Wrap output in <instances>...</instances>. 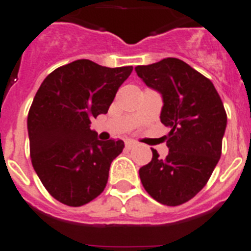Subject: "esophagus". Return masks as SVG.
Segmentation results:
<instances>
[{
	"instance_id": "1",
	"label": "esophagus",
	"mask_w": 251,
	"mask_h": 251,
	"mask_svg": "<svg viewBox=\"0 0 251 251\" xmlns=\"http://www.w3.org/2000/svg\"><path fill=\"white\" fill-rule=\"evenodd\" d=\"M125 145L127 149H131V148H134V147H136V145H138V143H136L135 140H126Z\"/></svg>"
}]
</instances>
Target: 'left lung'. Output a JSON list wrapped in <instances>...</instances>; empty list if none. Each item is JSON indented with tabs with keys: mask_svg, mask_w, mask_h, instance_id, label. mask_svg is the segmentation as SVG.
<instances>
[{
	"mask_svg": "<svg viewBox=\"0 0 251 251\" xmlns=\"http://www.w3.org/2000/svg\"><path fill=\"white\" fill-rule=\"evenodd\" d=\"M138 76L162 94L161 122L170 127L165 159L153 158L139 170L147 193L176 207L205 186L222 153L227 115L213 83L178 58L136 66Z\"/></svg>",
	"mask_w": 251,
	"mask_h": 251,
	"instance_id": "left-lung-1",
	"label": "left lung"
}]
</instances>
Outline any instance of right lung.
Returning <instances> with one entry per match:
<instances>
[{"label": "right lung", "mask_w": 251, "mask_h": 251, "mask_svg": "<svg viewBox=\"0 0 251 251\" xmlns=\"http://www.w3.org/2000/svg\"><path fill=\"white\" fill-rule=\"evenodd\" d=\"M132 66L104 67L90 60L61 66L43 80L28 115L31 165L48 193L69 207L96 199L122 140L100 142L92 120L108 112Z\"/></svg>", "instance_id": "right-lung-1"}]
</instances>
